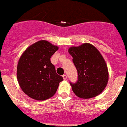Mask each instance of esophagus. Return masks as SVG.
I'll use <instances>...</instances> for the list:
<instances>
[{
    "label": "esophagus",
    "instance_id": "esophagus-1",
    "mask_svg": "<svg viewBox=\"0 0 127 127\" xmlns=\"http://www.w3.org/2000/svg\"><path fill=\"white\" fill-rule=\"evenodd\" d=\"M63 78H64V80H66V79H67V75H65V74L63 75Z\"/></svg>",
    "mask_w": 127,
    "mask_h": 127
}]
</instances>
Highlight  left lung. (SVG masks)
Listing matches in <instances>:
<instances>
[{
    "label": "left lung",
    "mask_w": 127,
    "mask_h": 127,
    "mask_svg": "<svg viewBox=\"0 0 127 127\" xmlns=\"http://www.w3.org/2000/svg\"><path fill=\"white\" fill-rule=\"evenodd\" d=\"M68 52L78 71V81L71 83L73 92L78 97L90 99L99 95L105 89L109 78L105 60L93 44L84 43L71 47Z\"/></svg>",
    "instance_id": "1"
}]
</instances>
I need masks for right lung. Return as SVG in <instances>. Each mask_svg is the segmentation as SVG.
Returning <instances> with one entry per match:
<instances>
[{"instance_id": "add662e5", "label": "right lung", "mask_w": 127, "mask_h": 127, "mask_svg": "<svg viewBox=\"0 0 127 127\" xmlns=\"http://www.w3.org/2000/svg\"><path fill=\"white\" fill-rule=\"evenodd\" d=\"M59 49L47 40H39L25 50L19 58L17 78L22 90L28 97L46 100L55 94L62 76L56 73L51 57Z\"/></svg>"}]
</instances>
